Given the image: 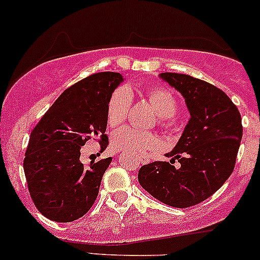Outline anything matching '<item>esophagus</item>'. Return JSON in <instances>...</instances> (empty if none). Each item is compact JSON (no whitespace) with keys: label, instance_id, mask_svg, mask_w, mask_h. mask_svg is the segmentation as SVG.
Masks as SVG:
<instances>
[{"label":"esophagus","instance_id":"1","mask_svg":"<svg viewBox=\"0 0 260 260\" xmlns=\"http://www.w3.org/2000/svg\"><path fill=\"white\" fill-rule=\"evenodd\" d=\"M138 159H140V162H141V164H142V165H147V164H148V162H149L148 157H140V158H138Z\"/></svg>","mask_w":260,"mask_h":260}]
</instances>
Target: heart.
<instances>
[{"label":"heart","instance_id":"1","mask_svg":"<svg viewBox=\"0 0 260 260\" xmlns=\"http://www.w3.org/2000/svg\"><path fill=\"white\" fill-rule=\"evenodd\" d=\"M146 98L158 113V123L162 128L171 129L175 125V118L179 102L170 89L154 85L146 89ZM132 106V95L125 88L115 89L107 102V122L111 127H119L127 118ZM112 145L115 151L127 152L133 156H143L159 147V140L154 133L142 132L136 128L125 127L118 131L112 137Z\"/></svg>","mask_w":260,"mask_h":260}]
</instances>
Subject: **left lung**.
<instances>
[{"label":"left lung","instance_id":"obj_1","mask_svg":"<svg viewBox=\"0 0 260 260\" xmlns=\"http://www.w3.org/2000/svg\"><path fill=\"white\" fill-rule=\"evenodd\" d=\"M159 77L182 94L191 118L177 145L166 154L171 161L145 165L138 181L161 203L190 208L210 198L234 171L242 117L232 99L208 81L177 73ZM176 159L180 169L173 166Z\"/></svg>","mask_w":260,"mask_h":260}]
</instances>
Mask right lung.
I'll return each instance as SVG.
<instances>
[{
    "label": "right lung",
    "instance_id": "1",
    "mask_svg": "<svg viewBox=\"0 0 260 260\" xmlns=\"http://www.w3.org/2000/svg\"><path fill=\"white\" fill-rule=\"evenodd\" d=\"M119 73H95L69 86L32 129L23 159L28 192L36 209L57 222L85 215L99 192L112 157L80 162V148L96 138L101 151L108 145L106 108L122 83Z\"/></svg>",
    "mask_w": 260,
    "mask_h": 260
}]
</instances>
